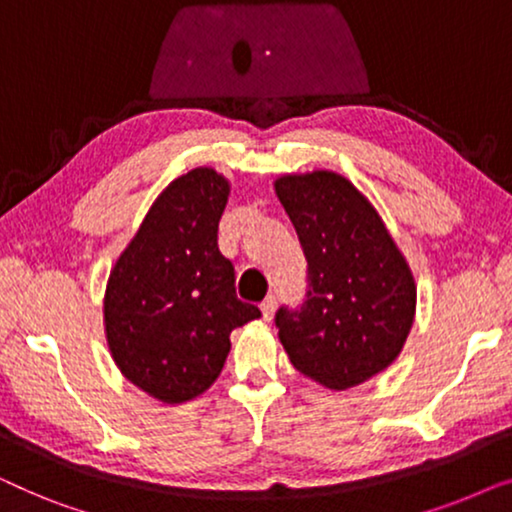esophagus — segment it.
<instances>
[{
  "instance_id": "esophagus-1",
  "label": "esophagus",
  "mask_w": 512,
  "mask_h": 512,
  "mask_svg": "<svg viewBox=\"0 0 512 512\" xmlns=\"http://www.w3.org/2000/svg\"><path fill=\"white\" fill-rule=\"evenodd\" d=\"M275 307H277V303H275V298H265L263 303H261V312H263V319L265 321H270L272 319V314H275Z\"/></svg>"
}]
</instances>
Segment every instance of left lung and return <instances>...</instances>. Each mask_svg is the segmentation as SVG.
<instances>
[{
  "instance_id": "obj_1",
  "label": "left lung",
  "mask_w": 512,
  "mask_h": 512,
  "mask_svg": "<svg viewBox=\"0 0 512 512\" xmlns=\"http://www.w3.org/2000/svg\"><path fill=\"white\" fill-rule=\"evenodd\" d=\"M275 193L307 258V300L279 310L293 368L328 389L359 387L387 370L408 340L417 284L366 195L333 170L282 174Z\"/></svg>"
}]
</instances>
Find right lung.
Instances as JSON below:
<instances>
[{
    "label": "right lung",
    "mask_w": 512,
    "mask_h": 512,
    "mask_svg": "<svg viewBox=\"0 0 512 512\" xmlns=\"http://www.w3.org/2000/svg\"><path fill=\"white\" fill-rule=\"evenodd\" d=\"M230 181L193 167L163 188L116 258L104 291L111 359L160 403L193 401L221 375L230 333L261 317L235 296L233 263L216 230Z\"/></svg>",
    "instance_id": "obj_1"
}]
</instances>
